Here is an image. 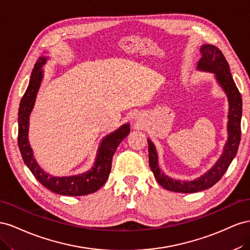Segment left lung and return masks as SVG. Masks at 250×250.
Segmentation results:
<instances>
[{"instance_id":"obj_1","label":"left lung","mask_w":250,"mask_h":250,"mask_svg":"<svg viewBox=\"0 0 250 250\" xmlns=\"http://www.w3.org/2000/svg\"><path fill=\"white\" fill-rule=\"evenodd\" d=\"M202 58L199 60L197 70L215 74V78L226 94L228 101L227 140L223 147L222 155L208 172L194 180H179L170 178L162 172L158 163V154L153 141L147 138L148 162L152 172L163 188L170 191L190 194L208 189L215 185L225 174L228 167L237 155L241 140V118H242V96L234 83L229 70V65L223 53L216 46L205 44L200 48Z\"/></svg>"}]
</instances>
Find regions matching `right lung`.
I'll return each instance as SVG.
<instances>
[{"mask_svg": "<svg viewBox=\"0 0 250 250\" xmlns=\"http://www.w3.org/2000/svg\"><path fill=\"white\" fill-rule=\"evenodd\" d=\"M49 56H40L34 65L29 84L20 103L19 108V148L25 165L41 184L55 194L62 196H84L95 192L105 183L112 167V158L119 144L130 133V124L120 125L117 130L104 136L97 148L93 167L87 172L71 176H53L46 173L33 156V151L28 139L29 117L33 110L35 99L44 78V70Z\"/></svg>", "mask_w": 250, "mask_h": 250, "instance_id": "1", "label": "right lung"}]
</instances>
